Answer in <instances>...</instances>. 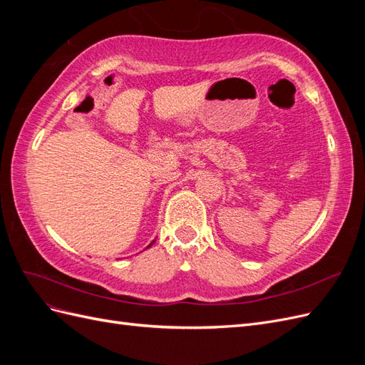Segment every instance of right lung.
Returning <instances> with one entry per match:
<instances>
[{"label":"right lung","mask_w":365,"mask_h":365,"mask_svg":"<svg viewBox=\"0 0 365 365\" xmlns=\"http://www.w3.org/2000/svg\"><path fill=\"white\" fill-rule=\"evenodd\" d=\"M150 245H152V244H150ZM150 245H149V247H150Z\"/></svg>","instance_id":"obj_1"}]
</instances>
